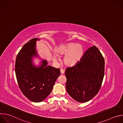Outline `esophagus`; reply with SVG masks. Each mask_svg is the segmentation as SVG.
I'll list each match as a JSON object with an SVG mask.
<instances>
[{"mask_svg":"<svg viewBox=\"0 0 123 123\" xmlns=\"http://www.w3.org/2000/svg\"><path fill=\"white\" fill-rule=\"evenodd\" d=\"M60 72H61V74H64L65 73V71L63 68H61Z\"/></svg>","mask_w":123,"mask_h":123,"instance_id":"34e87169","label":"esophagus"}]
</instances>
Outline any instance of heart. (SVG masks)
Returning <instances> with one entry per match:
<instances>
[{
  "label": "heart",
  "instance_id": "heart-1",
  "mask_svg": "<svg viewBox=\"0 0 123 123\" xmlns=\"http://www.w3.org/2000/svg\"><path fill=\"white\" fill-rule=\"evenodd\" d=\"M56 50L60 55H66L63 58V62L66 66L71 67L76 65L81 60L84 49L81 45L69 43L59 46Z\"/></svg>",
  "mask_w": 123,
  "mask_h": 123
}]
</instances>
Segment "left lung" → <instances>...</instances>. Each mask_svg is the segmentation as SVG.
<instances>
[{
  "label": "left lung",
  "mask_w": 123,
  "mask_h": 123,
  "mask_svg": "<svg viewBox=\"0 0 123 123\" xmlns=\"http://www.w3.org/2000/svg\"><path fill=\"white\" fill-rule=\"evenodd\" d=\"M66 89L75 101L84 103L99 92L105 74L104 58L93 46L87 49L75 66L66 69Z\"/></svg>",
  "instance_id": "1"
}]
</instances>
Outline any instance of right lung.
Instances as JSON below:
<instances>
[{"mask_svg": "<svg viewBox=\"0 0 123 123\" xmlns=\"http://www.w3.org/2000/svg\"><path fill=\"white\" fill-rule=\"evenodd\" d=\"M34 38L26 43L17 54L15 64L16 77L23 94L34 102H40L50 94L54 85L60 75V70L47 66L46 60L42 61L41 67L36 68L31 63V57L37 55Z\"/></svg>", "mask_w": 123, "mask_h": 123, "instance_id": "obj_1", "label": "right lung"}]
</instances>
